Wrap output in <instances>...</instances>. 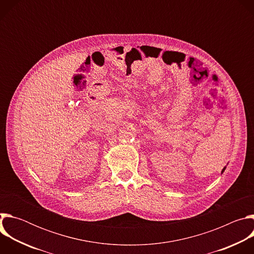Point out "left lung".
I'll list each match as a JSON object with an SVG mask.
<instances>
[{"instance_id": "obj_1", "label": "left lung", "mask_w": 254, "mask_h": 254, "mask_svg": "<svg viewBox=\"0 0 254 254\" xmlns=\"http://www.w3.org/2000/svg\"><path fill=\"white\" fill-rule=\"evenodd\" d=\"M225 169H226V166H225V167H224V168H223V169H222V171H221V174H223V172H224V171H225Z\"/></svg>"}]
</instances>
